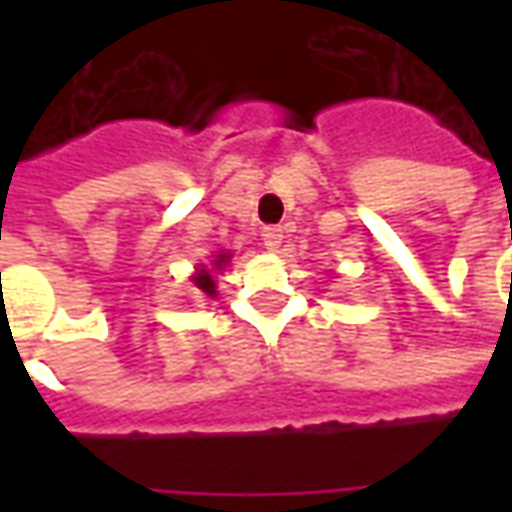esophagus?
Returning <instances> with one entry per match:
<instances>
[{
    "mask_svg": "<svg viewBox=\"0 0 512 512\" xmlns=\"http://www.w3.org/2000/svg\"><path fill=\"white\" fill-rule=\"evenodd\" d=\"M263 244H266V249H279V244H282V230L279 227H263Z\"/></svg>",
    "mask_w": 512,
    "mask_h": 512,
    "instance_id": "1",
    "label": "esophagus"
}]
</instances>
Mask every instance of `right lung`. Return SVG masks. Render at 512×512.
<instances>
[{
  "label": "right lung",
  "mask_w": 512,
  "mask_h": 512,
  "mask_svg": "<svg viewBox=\"0 0 512 512\" xmlns=\"http://www.w3.org/2000/svg\"><path fill=\"white\" fill-rule=\"evenodd\" d=\"M224 263H227V255H216V263H213V268H222ZM194 288L202 290L205 296H213V293H216V282H213L211 271H200V274L194 277Z\"/></svg>",
  "instance_id": "right-lung-1"
}]
</instances>
